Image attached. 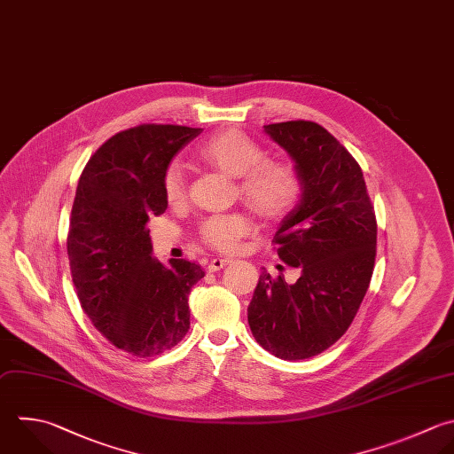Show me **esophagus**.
I'll list each match as a JSON object with an SVG mask.
<instances>
[{
  "label": "esophagus",
  "instance_id": "obj_1",
  "mask_svg": "<svg viewBox=\"0 0 454 454\" xmlns=\"http://www.w3.org/2000/svg\"><path fill=\"white\" fill-rule=\"evenodd\" d=\"M231 262V257H215V259H211V262L207 264V270L209 271H218V270H222L223 266H227Z\"/></svg>",
  "mask_w": 454,
  "mask_h": 454
}]
</instances>
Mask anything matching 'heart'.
<instances>
[{"instance_id": "heart-1", "label": "heart", "mask_w": 454, "mask_h": 454, "mask_svg": "<svg viewBox=\"0 0 454 454\" xmlns=\"http://www.w3.org/2000/svg\"><path fill=\"white\" fill-rule=\"evenodd\" d=\"M199 154L204 161L239 177L245 200L266 218L287 216L301 200L303 181L300 172L286 161L264 160L262 147L238 129H225L206 140ZM168 204H179L186 193L184 174L179 163H170L161 181ZM252 216L231 211L207 216L200 223V239L218 252H234L252 231Z\"/></svg>"}]
</instances>
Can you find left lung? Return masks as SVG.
Instances as JSON below:
<instances>
[{"mask_svg":"<svg viewBox=\"0 0 454 454\" xmlns=\"http://www.w3.org/2000/svg\"><path fill=\"white\" fill-rule=\"evenodd\" d=\"M264 131L303 181L300 204L273 238L278 257L301 275L287 284L261 273L248 325L264 349L301 360L337 342L356 316L374 268L376 216L362 168L323 126L289 121Z\"/></svg>","mask_w":454,"mask_h":454,"instance_id":"8db88e82","label":"left lung"}]
</instances>
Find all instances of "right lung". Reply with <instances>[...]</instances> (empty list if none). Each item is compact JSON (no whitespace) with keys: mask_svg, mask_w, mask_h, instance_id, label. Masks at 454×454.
Wrapping results in <instances>:
<instances>
[{"mask_svg":"<svg viewBox=\"0 0 454 454\" xmlns=\"http://www.w3.org/2000/svg\"><path fill=\"white\" fill-rule=\"evenodd\" d=\"M200 128L142 124L106 140L82 172L67 236L82 309L119 349L137 356L174 348L190 328L199 264L153 257L147 222L165 213L163 174Z\"/></svg>","mask_w":454,"mask_h":454,"instance_id":"right-lung-1","label":"right lung"}]
</instances>
